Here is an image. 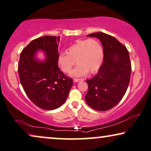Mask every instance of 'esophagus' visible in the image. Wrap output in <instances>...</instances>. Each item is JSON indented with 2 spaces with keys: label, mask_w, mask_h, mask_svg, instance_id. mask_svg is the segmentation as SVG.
I'll return each mask as SVG.
<instances>
[{
  "label": "esophagus",
  "mask_w": 151,
  "mask_h": 151,
  "mask_svg": "<svg viewBox=\"0 0 151 151\" xmlns=\"http://www.w3.org/2000/svg\"><path fill=\"white\" fill-rule=\"evenodd\" d=\"M83 81V79H74V82H80Z\"/></svg>",
  "instance_id": "1"
}]
</instances>
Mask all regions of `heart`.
<instances>
[{"label": "heart", "mask_w": 151, "mask_h": 151, "mask_svg": "<svg viewBox=\"0 0 151 151\" xmlns=\"http://www.w3.org/2000/svg\"><path fill=\"white\" fill-rule=\"evenodd\" d=\"M104 51L98 40L90 38L78 40L68 47L67 53H61L57 58V63L63 72L68 73L77 63L79 65L71 72L72 77H83L89 71L98 72L102 65Z\"/></svg>", "instance_id": "1"}]
</instances>
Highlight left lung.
<instances>
[{"label":"left lung","instance_id":"obj_1","mask_svg":"<svg viewBox=\"0 0 151 151\" xmlns=\"http://www.w3.org/2000/svg\"><path fill=\"white\" fill-rule=\"evenodd\" d=\"M87 36L100 40L104 58L96 75L86 80L88 89L85 100L93 109L104 111L118 104L126 93L131 74L129 52L113 36L101 32Z\"/></svg>","mask_w":151,"mask_h":151}]
</instances>
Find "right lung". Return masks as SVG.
I'll use <instances>...</instances> for the list:
<instances>
[{
	"label": "right lung",
	"instance_id": "obj_1",
	"mask_svg": "<svg viewBox=\"0 0 151 151\" xmlns=\"http://www.w3.org/2000/svg\"><path fill=\"white\" fill-rule=\"evenodd\" d=\"M60 37L43 36L31 41L20 55L18 72L28 98L38 107L53 110L64 104L73 84L57 63ZM40 50L45 59L37 58Z\"/></svg>",
	"mask_w": 151,
	"mask_h": 151
}]
</instances>
